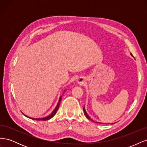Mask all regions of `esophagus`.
<instances>
[{"mask_svg": "<svg viewBox=\"0 0 147 147\" xmlns=\"http://www.w3.org/2000/svg\"><path fill=\"white\" fill-rule=\"evenodd\" d=\"M78 84H83V83H84V82L83 81V80L82 79H79L78 80Z\"/></svg>", "mask_w": 147, "mask_h": 147, "instance_id": "obj_1", "label": "esophagus"}]
</instances>
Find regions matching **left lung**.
<instances>
[{
    "label": "left lung",
    "mask_w": 147,
    "mask_h": 147,
    "mask_svg": "<svg viewBox=\"0 0 147 147\" xmlns=\"http://www.w3.org/2000/svg\"><path fill=\"white\" fill-rule=\"evenodd\" d=\"M131 55L132 56V55L131 54ZM83 112H84V115H85V116L86 117V118H88V119H91V120H92L91 118H90V117L88 116V115L87 114V113L86 112V110H85V109H84V107H83Z\"/></svg>",
    "instance_id": "8db88e82"
}]
</instances>
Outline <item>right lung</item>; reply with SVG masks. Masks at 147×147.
<instances>
[{
    "label": "right lung",
    "instance_id": "right-lung-1",
    "mask_svg": "<svg viewBox=\"0 0 147 147\" xmlns=\"http://www.w3.org/2000/svg\"><path fill=\"white\" fill-rule=\"evenodd\" d=\"M61 99H62V96L60 97L59 102H58V104H57V106H56V107L55 108V109L54 110V111H53V112L50 115H49V116H48V117H45V118H30V117H27V116H26V115H25V116H26V117H28V118H31V119H32L37 120V121H46V120L50 119H51L53 116H54V115L56 114V112L57 111V110H58L59 105H60V102H61Z\"/></svg>",
    "mask_w": 147,
    "mask_h": 147
}]
</instances>
